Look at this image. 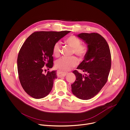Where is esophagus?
<instances>
[{
	"mask_svg": "<svg viewBox=\"0 0 130 130\" xmlns=\"http://www.w3.org/2000/svg\"><path fill=\"white\" fill-rule=\"evenodd\" d=\"M58 76L59 77H62V76H65L67 74V72H63L61 70H58Z\"/></svg>",
	"mask_w": 130,
	"mask_h": 130,
	"instance_id": "obj_1",
	"label": "esophagus"
}]
</instances>
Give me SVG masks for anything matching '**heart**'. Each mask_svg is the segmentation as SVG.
I'll list each match as a JSON object with an SVG mask.
<instances>
[{
    "mask_svg": "<svg viewBox=\"0 0 130 130\" xmlns=\"http://www.w3.org/2000/svg\"><path fill=\"white\" fill-rule=\"evenodd\" d=\"M65 42L73 48V54L82 59L84 58L87 54L88 52V47L87 45L81 44V41L77 37L74 35H71L67 37L65 40ZM53 55L58 57L61 54L60 43L56 42L53 48ZM78 64V61L75 57L70 58L62 57L57 60L55 63V66L58 69L63 71H68L71 68L75 67Z\"/></svg>",
    "mask_w": 130,
    "mask_h": 130,
    "instance_id": "1",
    "label": "heart"
}]
</instances>
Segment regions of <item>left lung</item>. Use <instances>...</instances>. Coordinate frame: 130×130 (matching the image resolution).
I'll return each instance as SVG.
<instances>
[{
    "mask_svg": "<svg viewBox=\"0 0 130 130\" xmlns=\"http://www.w3.org/2000/svg\"><path fill=\"white\" fill-rule=\"evenodd\" d=\"M77 36L88 44V52L77 69L86 73L83 75L75 70L76 80L71 86L72 93L78 98L89 100L101 91L108 80L111 65L109 45L97 33H82Z\"/></svg>",
    "mask_w": 130,
    "mask_h": 130,
    "instance_id": "left-lung-1",
    "label": "left lung"
}]
</instances>
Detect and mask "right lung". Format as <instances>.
<instances>
[{"mask_svg":"<svg viewBox=\"0 0 130 130\" xmlns=\"http://www.w3.org/2000/svg\"><path fill=\"white\" fill-rule=\"evenodd\" d=\"M70 32H34L20 48L17 59L19 78L24 91L32 98H44L51 91L57 71H48L46 74L43 71L53 67V46Z\"/></svg>","mask_w":130,"mask_h":130,"instance_id":"add662e5","label":"right lung"}]
</instances>
